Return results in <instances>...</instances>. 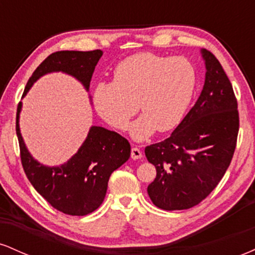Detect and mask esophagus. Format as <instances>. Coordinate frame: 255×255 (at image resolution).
<instances>
[{
  "label": "esophagus",
  "mask_w": 255,
  "mask_h": 255,
  "mask_svg": "<svg viewBox=\"0 0 255 255\" xmlns=\"http://www.w3.org/2000/svg\"><path fill=\"white\" fill-rule=\"evenodd\" d=\"M130 156L133 159H140V158L142 157V153L137 147H133L130 151Z\"/></svg>",
  "instance_id": "esophagus-1"
}]
</instances>
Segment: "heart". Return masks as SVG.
<instances>
[{"label":"heart","mask_w":255,"mask_h":255,"mask_svg":"<svg viewBox=\"0 0 255 255\" xmlns=\"http://www.w3.org/2000/svg\"><path fill=\"white\" fill-rule=\"evenodd\" d=\"M195 87L197 71L189 60L139 52L115 67L113 83L96 86L93 105L107 124L120 130L126 129L137 107L142 115L130 125L129 134L144 141L156 130L169 131L182 121Z\"/></svg>","instance_id":"heart-1"}]
</instances>
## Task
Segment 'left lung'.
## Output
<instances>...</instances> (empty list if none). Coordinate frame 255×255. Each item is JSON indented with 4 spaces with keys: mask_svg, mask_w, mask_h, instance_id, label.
<instances>
[{
    "mask_svg": "<svg viewBox=\"0 0 255 255\" xmlns=\"http://www.w3.org/2000/svg\"><path fill=\"white\" fill-rule=\"evenodd\" d=\"M200 54L206 73L194 107L168 139L145 147L157 170L148 197L166 211L203 201L224 176L236 147L239 111L233 86L215 55L206 49Z\"/></svg>",
    "mask_w": 255,
    "mask_h": 255,
    "instance_id": "left-lung-1",
    "label": "left lung"
}]
</instances>
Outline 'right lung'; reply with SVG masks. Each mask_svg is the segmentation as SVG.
<instances>
[{
  "mask_svg": "<svg viewBox=\"0 0 255 255\" xmlns=\"http://www.w3.org/2000/svg\"><path fill=\"white\" fill-rule=\"evenodd\" d=\"M102 50L57 51L49 55L26 84L24 95L39 78L54 72H62L80 81L90 91V83ZM17 105L16 135L19 139L21 163L26 176L34 189L58 211L71 216H86L103 203L110 175L130 157L127 139L114 130L92 126L78 152L61 165L49 166L39 163L26 147L20 131Z\"/></svg>",
  "mask_w": 255,
  "mask_h": 255,
  "instance_id": "right-lung-1",
  "label": "right lung"
}]
</instances>
